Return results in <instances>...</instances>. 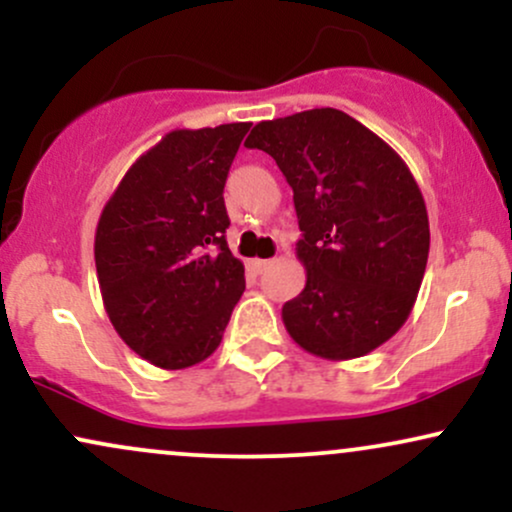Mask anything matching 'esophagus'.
Returning <instances> with one entry per match:
<instances>
[{"mask_svg": "<svg viewBox=\"0 0 512 512\" xmlns=\"http://www.w3.org/2000/svg\"><path fill=\"white\" fill-rule=\"evenodd\" d=\"M250 264H252V269H255V272H257V274H262V272H264V269H267V267H269V264H272V260H252Z\"/></svg>", "mask_w": 512, "mask_h": 512, "instance_id": "34e87169", "label": "esophagus"}]
</instances>
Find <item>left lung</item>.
Wrapping results in <instances>:
<instances>
[{
	"label": "left lung",
	"instance_id": "obj_1",
	"mask_svg": "<svg viewBox=\"0 0 512 512\" xmlns=\"http://www.w3.org/2000/svg\"><path fill=\"white\" fill-rule=\"evenodd\" d=\"M293 190L305 289L281 308L286 332L327 361L366 356L407 322L428 260L424 195L402 156L334 108L264 120L245 139Z\"/></svg>",
	"mask_w": 512,
	"mask_h": 512
}]
</instances>
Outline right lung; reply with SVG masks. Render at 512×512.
I'll return each mask as SVG.
<instances>
[{
    "label": "right lung",
    "mask_w": 512,
    "mask_h": 512,
    "mask_svg": "<svg viewBox=\"0 0 512 512\" xmlns=\"http://www.w3.org/2000/svg\"><path fill=\"white\" fill-rule=\"evenodd\" d=\"M248 129H173L129 166L101 211L93 252L105 313L156 368L214 354L245 291V267L223 236V185Z\"/></svg>",
    "instance_id": "1"
}]
</instances>
